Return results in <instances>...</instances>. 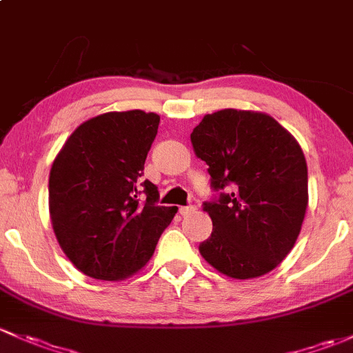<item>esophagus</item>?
I'll use <instances>...</instances> for the list:
<instances>
[{
    "mask_svg": "<svg viewBox=\"0 0 353 353\" xmlns=\"http://www.w3.org/2000/svg\"><path fill=\"white\" fill-rule=\"evenodd\" d=\"M179 213L183 214V216H188V214L194 213V206H192V205H188V206H181V208H179Z\"/></svg>",
    "mask_w": 353,
    "mask_h": 353,
    "instance_id": "obj_1",
    "label": "esophagus"
}]
</instances>
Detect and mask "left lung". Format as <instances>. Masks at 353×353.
I'll use <instances>...</instances> for the list:
<instances>
[{
    "label": "left lung",
    "mask_w": 353,
    "mask_h": 353,
    "mask_svg": "<svg viewBox=\"0 0 353 353\" xmlns=\"http://www.w3.org/2000/svg\"><path fill=\"white\" fill-rule=\"evenodd\" d=\"M191 142L214 191L203 203L213 221L199 245L205 261L235 279L276 269L294 247L307 206L299 143L269 114L242 110L206 114Z\"/></svg>",
    "instance_id": "obj_1"
}]
</instances>
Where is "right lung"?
I'll return each mask as SVG.
<instances>
[{
    "label": "right lung",
    "instance_id": "right-lung-1",
    "mask_svg": "<svg viewBox=\"0 0 353 353\" xmlns=\"http://www.w3.org/2000/svg\"><path fill=\"white\" fill-rule=\"evenodd\" d=\"M161 117L113 111L84 121L55 157L49 210L59 245L89 277L117 281L152 257L176 206H159V191L142 181Z\"/></svg>",
    "mask_w": 353,
    "mask_h": 353
}]
</instances>
